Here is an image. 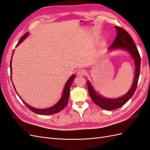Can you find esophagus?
Returning <instances> with one entry per match:
<instances>
[{
    "label": "esophagus",
    "instance_id": "1",
    "mask_svg": "<svg viewBox=\"0 0 150 150\" xmlns=\"http://www.w3.org/2000/svg\"><path fill=\"white\" fill-rule=\"evenodd\" d=\"M77 74L79 76H84L86 74V71L84 69H79L77 72Z\"/></svg>",
    "mask_w": 150,
    "mask_h": 150
}]
</instances>
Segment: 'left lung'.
Here are the masks:
<instances>
[{
  "label": "left lung",
  "instance_id": "obj_1",
  "mask_svg": "<svg viewBox=\"0 0 150 150\" xmlns=\"http://www.w3.org/2000/svg\"><path fill=\"white\" fill-rule=\"evenodd\" d=\"M117 30V35L114 42L111 46L109 47V49H124L128 51L132 55L136 66L135 77L132 86L129 91L125 96L118 99H108L101 97L94 90L91 84L89 81L87 82L88 88V91L91 98L93 101L97 105L103 109L106 110H114L120 108L128 101L129 99L133 96L136 89L137 88L139 76L140 73V66H141V57L136 46L135 43L133 38L129 34V33L123 28L121 27H116Z\"/></svg>",
  "mask_w": 150,
  "mask_h": 150
}]
</instances>
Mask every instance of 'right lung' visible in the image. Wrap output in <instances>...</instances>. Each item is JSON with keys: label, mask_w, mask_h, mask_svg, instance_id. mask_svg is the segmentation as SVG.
Here are the masks:
<instances>
[{"label": "right lung", "mask_w": 150, "mask_h": 150, "mask_svg": "<svg viewBox=\"0 0 150 150\" xmlns=\"http://www.w3.org/2000/svg\"><path fill=\"white\" fill-rule=\"evenodd\" d=\"M28 34H29L28 33H26L25 34H24L22 36V38L19 40V42H18L16 46H17L18 45H19L22 41V40H23L27 37V36H28ZM11 59H12V58H11ZM10 67H11V72H12L11 61V63H10ZM74 78H75V75L73 74L69 79H68V81H67V83L66 84L64 89V92H63L62 96L61 99L59 101V102L56 104V105H54V106H52L51 108L40 110V109H37V108H34L31 107L29 105H28V104H26L24 101H23V103L25 104V105L28 107L30 111L34 112V113H36V114L41 115H50L55 114V113H57L58 112L61 111V110H62L63 109H64L67 106V104L68 103V100H69L70 87H71V85L72 83L73 82ZM13 88H14V86H13Z\"/></svg>", "instance_id": "1"}]
</instances>
